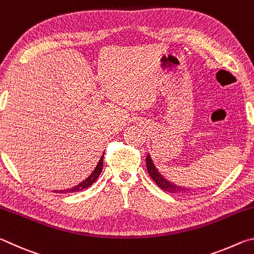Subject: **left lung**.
<instances>
[{
	"instance_id": "left-lung-1",
	"label": "left lung",
	"mask_w": 254,
	"mask_h": 254,
	"mask_svg": "<svg viewBox=\"0 0 254 254\" xmlns=\"http://www.w3.org/2000/svg\"><path fill=\"white\" fill-rule=\"evenodd\" d=\"M145 163H147V169L148 173L150 175V177L153 179V182L156 183L159 187H160L162 190L168 191V192H173V194H185V192H189L195 190L197 188H189V187H185L182 186V185H177L170 180L167 179L165 176H163L159 169L154 165V162L152 160L150 153H148L147 158H145ZM206 187L203 188H198V189H205Z\"/></svg>"
}]
</instances>
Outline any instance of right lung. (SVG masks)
<instances>
[{"mask_svg": "<svg viewBox=\"0 0 254 254\" xmlns=\"http://www.w3.org/2000/svg\"><path fill=\"white\" fill-rule=\"evenodd\" d=\"M103 157H104V154H102V157L100 158V160H98L96 167L94 168V170L92 171L91 175H89L85 180H83V182L79 183L78 185H76V186H74V187H71V188L63 189V190H54V192H59V194H66V192H75V191L84 190V189L88 188L89 186H92V185L96 182V179L100 177V175L102 173Z\"/></svg>", "mask_w": 254, "mask_h": 254, "instance_id": "add662e5", "label": "right lung"}]
</instances>
